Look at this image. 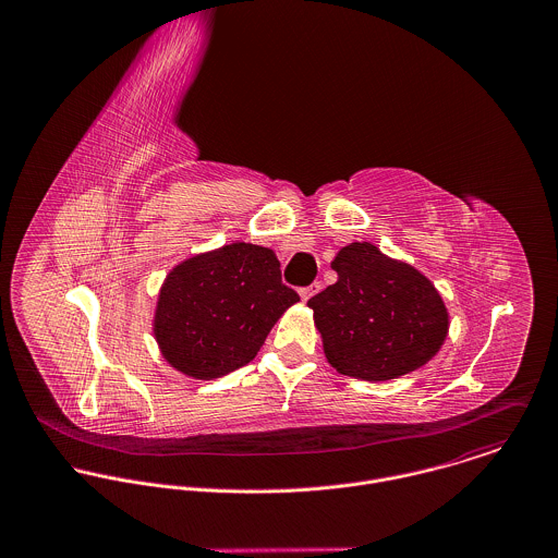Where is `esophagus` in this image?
I'll return each mask as SVG.
<instances>
[{
    "label": "esophagus",
    "mask_w": 558,
    "mask_h": 558,
    "mask_svg": "<svg viewBox=\"0 0 558 558\" xmlns=\"http://www.w3.org/2000/svg\"><path fill=\"white\" fill-rule=\"evenodd\" d=\"M318 291H320V282H314V284H310V287L300 289V298H302L304 302H308L310 298H314Z\"/></svg>",
    "instance_id": "1"
}]
</instances>
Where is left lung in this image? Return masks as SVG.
I'll return each mask as SVG.
<instances>
[{
    "instance_id": "obj_1",
    "label": "left lung",
    "mask_w": 558,
    "mask_h": 558,
    "mask_svg": "<svg viewBox=\"0 0 558 558\" xmlns=\"http://www.w3.org/2000/svg\"><path fill=\"white\" fill-rule=\"evenodd\" d=\"M338 282L314 295V325L327 362L347 376L389 380L428 364L445 342L449 314L433 282L368 242L336 254Z\"/></svg>"
}]
</instances>
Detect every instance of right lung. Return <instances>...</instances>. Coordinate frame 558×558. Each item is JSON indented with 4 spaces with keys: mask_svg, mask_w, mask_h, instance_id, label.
I'll list each match as a JSON object with an SVG mask.
<instances>
[{
    "mask_svg": "<svg viewBox=\"0 0 558 558\" xmlns=\"http://www.w3.org/2000/svg\"><path fill=\"white\" fill-rule=\"evenodd\" d=\"M295 302L274 250L238 242L196 254L167 276L154 336L175 371L209 380L252 362Z\"/></svg>",
    "mask_w": 558,
    "mask_h": 558,
    "instance_id": "add662e5",
    "label": "right lung"
}]
</instances>
